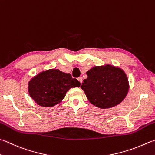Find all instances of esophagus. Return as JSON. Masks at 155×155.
Listing matches in <instances>:
<instances>
[{"mask_svg": "<svg viewBox=\"0 0 155 155\" xmlns=\"http://www.w3.org/2000/svg\"><path fill=\"white\" fill-rule=\"evenodd\" d=\"M78 80H79V81H80V82L81 84V82H82V78H81V77L78 78Z\"/></svg>", "mask_w": 155, "mask_h": 155, "instance_id": "1", "label": "esophagus"}]
</instances>
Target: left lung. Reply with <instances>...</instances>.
Segmentation results:
<instances>
[{
	"mask_svg": "<svg viewBox=\"0 0 155 155\" xmlns=\"http://www.w3.org/2000/svg\"><path fill=\"white\" fill-rule=\"evenodd\" d=\"M87 79L81 85L90 103L101 109L119 104L126 96L129 83L120 68L107 65L96 66L86 72Z\"/></svg>",
	"mask_w": 155,
	"mask_h": 155,
	"instance_id": "left-lung-1",
	"label": "left lung"
}]
</instances>
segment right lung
<instances>
[{
	"label": "right lung",
	"instance_id": "1",
	"mask_svg": "<svg viewBox=\"0 0 155 155\" xmlns=\"http://www.w3.org/2000/svg\"><path fill=\"white\" fill-rule=\"evenodd\" d=\"M80 84L71 74L59 69H49L40 73L29 81L28 91L38 104L49 107L59 103L71 87H80Z\"/></svg>",
	"mask_w": 155,
	"mask_h": 155
}]
</instances>
